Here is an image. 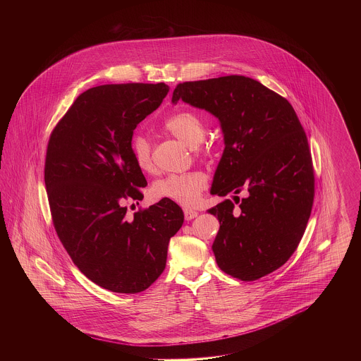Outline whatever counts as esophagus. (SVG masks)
Returning <instances> with one entry per match:
<instances>
[{"instance_id": "obj_1", "label": "esophagus", "mask_w": 361, "mask_h": 361, "mask_svg": "<svg viewBox=\"0 0 361 361\" xmlns=\"http://www.w3.org/2000/svg\"><path fill=\"white\" fill-rule=\"evenodd\" d=\"M197 215H199V212H197V211H193V209H184L185 221H192V219H195Z\"/></svg>"}]
</instances>
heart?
<instances>
[{"mask_svg":"<svg viewBox=\"0 0 361 361\" xmlns=\"http://www.w3.org/2000/svg\"><path fill=\"white\" fill-rule=\"evenodd\" d=\"M164 126L173 137L192 149L197 147L206 137L204 121L195 112H177L165 121ZM131 150L137 166L143 172L153 169L152 145L147 137L142 134L134 135L131 139ZM206 185V176L203 173L169 174L154 181L152 185V195L157 200H169L181 206H192L199 200Z\"/></svg>","mask_w":361,"mask_h":361,"instance_id":"b5f03b06","label":"heart"}]
</instances>
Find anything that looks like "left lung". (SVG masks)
<instances>
[{
	"mask_svg": "<svg viewBox=\"0 0 361 361\" xmlns=\"http://www.w3.org/2000/svg\"><path fill=\"white\" fill-rule=\"evenodd\" d=\"M178 100L221 123L224 150L211 195H244L237 211L230 199L208 209L221 224L218 267L242 281L274 272L296 250L314 202L309 142L291 104L243 75L178 84Z\"/></svg>",
	"mask_w": 361,
	"mask_h": 361,
	"instance_id": "1",
	"label": "left lung"
}]
</instances>
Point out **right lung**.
Here are the masks:
<instances>
[{
  "instance_id": "add662e5",
  "label": "right lung",
  "mask_w": 361,
  "mask_h": 361,
  "mask_svg": "<svg viewBox=\"0 0 361 361\" xmlns=\"http://www.w3.org/2000/svg\"><path fill=\"white\" fill-rule=\"evenodd\" d=\"M168 92L164 82L87 89L49 140L44 183L55 231L77 268L109 291L149 288L184 224L169 200L126 216V200H142L147 185L131 150L134 130Z\"/></svg>"
}]
</instances>
